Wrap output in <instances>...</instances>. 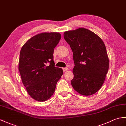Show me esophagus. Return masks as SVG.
Here are the masks:
<instances>
[{
  "mask_svg": "<svg viewBox=\"0 0 126 126\" xmlns=\"http://www.w3.org/2000/svg\"><path fill=\"white\" fill-rule=\"evenodd\" d=\"M63 71L66 72V71L69 70V69L68 68H63Z\"/></svg>",
  "mask_w": 126,
  "mask_h": 126,
  "instance_id": "esophagus-1",
  "label": "esophagus"
}]
</instances>
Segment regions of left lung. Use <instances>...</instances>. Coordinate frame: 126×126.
Instances as JSON below:
<instances>
[{"label":"left lung","mask_w":126,"mask_h":126,"mask_svg":"<svg viewBox=\"0 0 126 126\" xmlns=\"http://www.w3.org/2000/svg\"><path fill=\"white\" fill-rule=\"evenodd\" d=\"M64 38L74 55V78L71 84L83 95L94 94L104 83L109 67V60L103 41L87 29L64 32Z\"/></svg>","instance_id":"left-lung-1"}]
</instances>
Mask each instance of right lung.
Instances as JSON below:
<instances>
[{"instance_id":"obj_1","label":"right lung","mask_w":126,"mask_h":126,"mask_svg":"<svg viewBox=\"0 0 126 126\" xmlns=\"http://www.w3.org/2000/svg\"><path fill=\"white\" fill-rule=\"evenodd\" d=\"M61 38L59 33H42L32 37L21 49L19 70L28 94L38 101L51 97L63 70L55 66L54 51Z\"/></svg>"}]
</instances>
